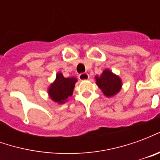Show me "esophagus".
Wrapping results in <instances>:
<instances>
[{
	"mask_svg": "<svg viewBox=\"0 0 160 160\" xmlns=\"http://www.w3.org/2000/svg\"><path fill=\"white\" fill-rule=\"evenodd\" d=\"M79 79H80V80H87L89 79V74L86 73H80L79 75Z\"/></svg>",
	"mask_w": 160,
	"mask_h": 160,
	"instance_id": "obj_1",
	"label": "esophagus"
}]
</instances>
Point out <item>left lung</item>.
<instances>
[{"label":"left lung","instance_id":"8db88e82","mask_svg":"<svg viewBox=\"0 0 160 160\" xmlns=\"http://www.w3.org/2000/svg\"><path fill=\"white\" fill-rule=\"evenodd\" d=\"M95 80L98 87L104 96L108 98L114 97L120 92L122 87V79L108 68H105L99 76L96 75Z\"/></svg>","mask_w":160,"mask_h":160}]
</instances>
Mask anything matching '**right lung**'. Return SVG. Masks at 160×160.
I'll use <instances>...</instances> for the list:
<instances>
[{"mask_svg": "<svg viewBox=\"0 0 160 160\" xmlns=\"http://www.w3.org/2000/svg\"><path fill=\"white\" fill-rule=\"evenodd\" d=\"M77 79L75 77L65 78L62 73H56V80L48 87V95L55 103L62 104L66 103L68 98L73 95Z\"/></svg>", "mask_w": 160, "mask_h": 160, "instance_id": "obj_1", "label": "right lung"}]
</instances>
